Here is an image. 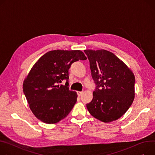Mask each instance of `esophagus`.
<instances>
[{
  "label": "esophagus",
  "instance_id": "1",
  "mask_svg": "<svg viewBox=\"0 0 155 155\" xmlns=\"http://www.w3.org/2000/svg\"><path fill=\"white\" fill-rule=\"evenodd\" d=\"M82 94H83V91H77V95L78 97H80Z\"/></svg>",
  "mask_w": 155,
  "mask_h": 155
}]
</instances>
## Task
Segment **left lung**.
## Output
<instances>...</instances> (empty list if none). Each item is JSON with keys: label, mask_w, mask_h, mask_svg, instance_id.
<instances>
[{"label": "left lung", "mask_w": 155, "mask_h": 155, "mask_svg": "<svg viewBox=\"0 0 155 155\" xmlns=\"http://www.w3.org/2000/svg\"><path fill=\"white\" fill-rule=\"evenodd\" d=\"M84 52L96 85L87 108L91 115L103 122L117 120L129 109L135 98V75L108 50H85Z\"/></svg>", "instance_id": "obj_1"}]
</instances>
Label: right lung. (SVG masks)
<instances>
[{"instance_id":"add662e5","label":"right lung","mask_w":155,"mask_h":155,"mask_svg":"<svg viewBox=\"0 0 155 155\" xmlns=\"http://www.w3.org/2000/svg\"><path fill=\"white\" fill-rule=\"evenodd\" d=\"M87 57L80 50L48 51L31 68L23 84L30 110L40 121L54 124L65 118L77 102V95L69 90L71 65ZM66 80L65 86L60 85Z\"/></svg>"}]
</instances>
